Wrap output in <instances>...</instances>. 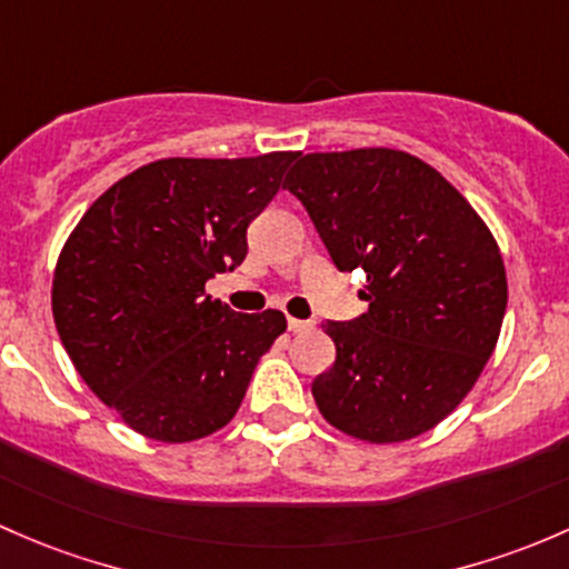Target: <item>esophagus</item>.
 Listing matches in <instances>:
<instances>
[{
    "mask_svg": "<svg viewBox=\"0 0 569 569\" xmlns=\"http://www.w3.org/2000/svg\"><path fill=\"white\" fill-rule=\"evenodd\" d=\"M287 328H290V331H309V328H312V323H309V320L287 318Z\"/></svg>",
    "mask_w": 569,
    "mask_h": 569,
    "instance_id": "esophagus-1",
    "label": "esophagus"
}]
</instances>
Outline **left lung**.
Returning <instances> with one entry per match:
<instances>
[{"label": "left lung", "instance_id": "obj_1", "mask_svg": "<svg viewBox=\"0 0 569 569\" xmlns=\"http://www.w3.org/2000/svg\"><path fill=\"white\" fill-rule=\"evenodd\" d=\"M284 189L339 271L367 273L353 320H326L337 361L320 413L372 443L421 436L460 406L499 339L507 273L477 210L430 163L389 148L309 153Z\"/></svg>", "mask_w": 569, "mask_h": 569}]
</instances>
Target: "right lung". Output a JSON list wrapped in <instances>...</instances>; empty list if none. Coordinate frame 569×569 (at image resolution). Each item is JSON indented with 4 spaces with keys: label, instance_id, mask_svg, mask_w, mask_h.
Instances as JSON below:
<instances>
[{
    "label": "right lung",
    "instance_id": "1",
    "mask_svg": "<svg viewBox=\"0 0 569 569\" xmlns=\"http://www.w3.org/2000/svg\"><path fill=\"white\" fill-rule=\"evenodd\" d=\"M298 153L161 158L92 202L62 249L51 309L98 400L142 436L186 443L241 408L279 309L232 312L204 282L236 271L246 230Z\"/></svg>",
    "mask_w": 569,
    "mask_h": 569
}]
</instances>
